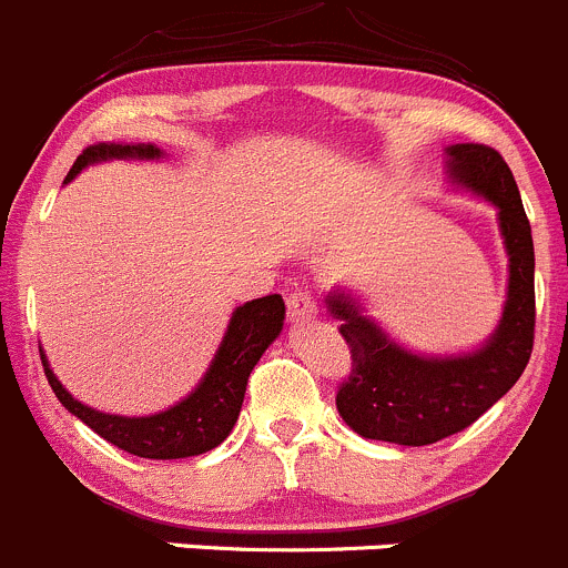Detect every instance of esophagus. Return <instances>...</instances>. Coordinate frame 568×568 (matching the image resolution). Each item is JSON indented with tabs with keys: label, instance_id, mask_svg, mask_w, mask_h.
<instances>
[{
	"label": "esophagus",
	"instance_id": "esophagus-1",
	"mask_svg": "<svg viewBox=\"0 0 568 568\" xmlns=\"http://www.w3.org/2000/svg\"><path fill=\"white\" fill-rule=\"evenodd\" d=\"M285 305H288V316L294 322H302V320H311V316H316V300L311 296V291H291L288 300H285Z\"/></svg>",
	"mask_w": 568,
	"mask_h": 568
}]
</instances>
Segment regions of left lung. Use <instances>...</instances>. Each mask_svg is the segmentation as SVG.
I'll list each match as a JSON object with an SVG mask.
<instances>
[{"label": "left lung", "mask_w": 568, "mask_h": 568, "mask_svg": "<svg viewBox=\"0 0 568 568\" xmlns=\"http://www.w3.org/2000/svg\"><path fill=\"white\" fill-rule=\"evenodd\" d=\"M452 179L499 210L510 254V291L499 331L468 356L423 358L397 347L356 302L327 300L349 347L336 409L353 432L397 445H432L479 420L521 378L535 338V248L516 179L501 153L479 142L448 148Z\"/></svg>", "instance_id": "left-lung-1"}]
</instances>
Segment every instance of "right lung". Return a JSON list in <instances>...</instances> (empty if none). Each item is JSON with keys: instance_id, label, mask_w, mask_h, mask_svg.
Returning <instances> with one entry per match:
<instances>
[{"instance_id": "add662e5", "label": "right lung", "mask_w": 568, "mask_h": 568, "mask_svg": "<svg viewBox=\"0 0 568 568\" xmlns=\"http://www.w3.org/2000/svg\"><path fill=\"white\" fill-rule=\"evenodd\" d=\"M156 159L159 148L153 145H114V142H98L89 145L81 156L75 159L72 171L67 173L69 179H75L78 173L92 162H103V159ZM285 320V302L280 294L260 296V300L246 302L232 314L226 336L221 342L219 353L212 358L210 369H206L204 381L193 395H187L182 404L171 406L168 412H159L151 417H120V415H103L89 406L78 404L75 397L69 395L61 386V381L52 375L50 364H47L44 353H41V364H44V375L50 381L55 397L67 406L75 417H81L94 434L109 439L111 445L123 448V452L134 454V457L145 459H184L199 457V454L212 452L215 445L224 443L230 437L232 426L241 415L243 395H246V381L260 356L266 353L268 344L280 336Z\"/></svg>"}]
</instances>
